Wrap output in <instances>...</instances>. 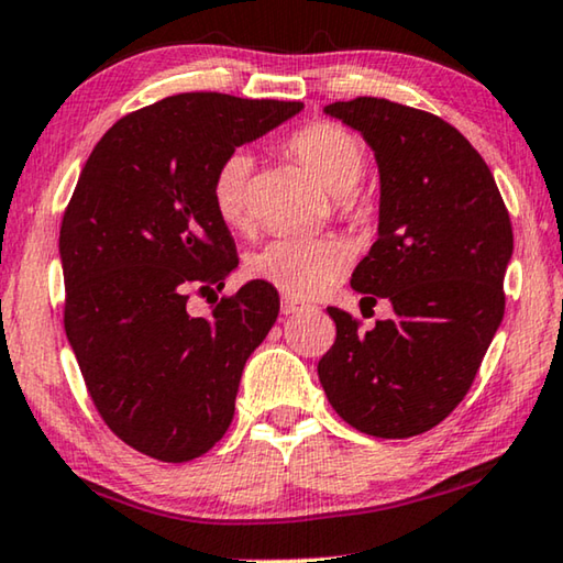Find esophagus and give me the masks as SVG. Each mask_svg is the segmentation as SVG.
<instances>
[{"instance_id": "obj_1", "label": "esophagus", "mask_w": 563, "mask_h": 563, "mask_svg": "<svg viewBox=\"0 0 563 563\" xmlns=\"http://www.w3.org/2000/svg\"><path fill=\"white\" fill-rule=\"evenodd\" d=\"M306 306H302L300 300H296V298H283V302H280V310H283V316H292V313H298V310H302Z\"/></svg>"}]
</instances>
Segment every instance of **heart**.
I'll return each instance as SVG.
<instances>
[{"instance_id": "1", "label": "heart", "mask_w": 563, "mask_h": 563, "mask_svg": "<svg viewBox=\"0 0 563 563\" xmlns=\"http://www.w3.org/2000/svg\"><path fill=\"white\" fill-rule=\"evenodd\" d=\"M288 153L306 165L333 195L343 218H358L365 202L355 187L365 175V150L351 130L335 122H313L292 132ZM253 159L230 153L212 175V205L230 228H247ZM347 267V250L330 238H273L247 261V273L290 298H310L330 288Z\"/></svg>"}]
</instances>
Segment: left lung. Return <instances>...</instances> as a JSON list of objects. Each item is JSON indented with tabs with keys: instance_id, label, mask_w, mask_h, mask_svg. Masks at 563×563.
Returning <instances> with one entry per match:
<instances>
[{
	"instance_id": "8db88e82",
	"label": "left lung",
	"mask_w": 563,
	"mask_h": 563,
	"mask_svg": "<svg viewBox=\"0 0 563 563\" xmlns=\"http://www.w3.org/2000/svg\"><path fill=\"white\" fill-rule=\"evenodd\" d=\"M358 130L380 173L378 240L351 285L396 318L328 308L335 343L318 363L330 406L376 439L431 431L474 383L504 318L511 218L474 145L439 114L355 97L325 107Z\"/></svg>"
}]
</instances>
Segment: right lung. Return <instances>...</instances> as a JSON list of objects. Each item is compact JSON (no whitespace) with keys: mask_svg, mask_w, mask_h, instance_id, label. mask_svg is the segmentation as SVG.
Returning <instances> with one entry per match:
<instances>
[{"mask_svg":"<svg viewBox=\"0 0 563 563\" xmlns=\"http://www.w3.org/2000/svg\"><path fill=\"white\" fill-rule=\"evenodd\" d=\"M300 110L173 95L114 122L82 167L59 228L67 341L97 413L150 459L192 461L225 435L245 361L278 318L263 280L222 296L210 318L187 300L238 265L212 205L218 165Z\"/></svg>","mask_w":563,"mask_h":563,"instance_id":"1","label":"right lung"}]
</instances>
